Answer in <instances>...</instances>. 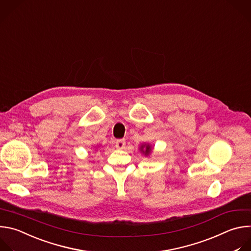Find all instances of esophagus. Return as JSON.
<instances>
[{
  "mask_svg": "<svg viewBox=\"0 0 251 251\" xmlns=\"http://www.w3.org/2000/svg\"><path fill=\"white\" fill-rule=\"evenodd\" d=\"M116 147L118 149H124L126 147V141L124 139H119L116 141Z\"/></svg>",
  "mask_w": 251,
  "mask_h": 251,
  "instance_id": "1",
  "label": "esophagus"
}]
</instances>
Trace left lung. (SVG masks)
Listing matches in <instances>:
<instances>
[{"mask_svg":"<svg viewBox=\"0 0 251 251\" xmlns=\"http://www.w3.org/2000/svg\"><path fill=\"white\" fill-rule=\"evenodd\" d=\"M139 151L144 155V156H149L151 154L152 151V146L150 145L149 143H142L139 146Z\"/></svg>","mask_w":251,"mask_h":251,"instance_id":"left-lung-1","label":"left lung"}]
</instances>
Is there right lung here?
<instances>
[{"instance_id": "right-lung-1", "label": "right lung", "mask_w": 251, "mask_h": 251, "mask_svg": "<svg viewBox=\"0 0 251 251\" xmlns=\"http://www.w3.org/2000/svg\"><path fill=\"white\" fill-rule=\"evenodd\" d=\"M98 147H99V148H100V146H98Z\"/></svg>"}]
</instances>
